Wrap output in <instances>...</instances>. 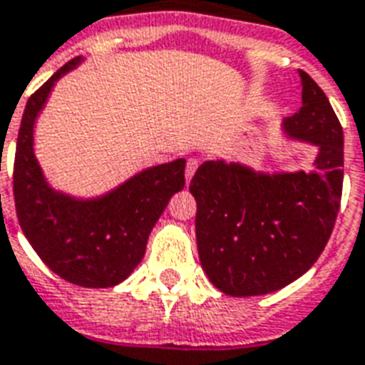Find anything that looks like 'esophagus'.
I'll use <instances>...</instances> for the list:
<instances>
[{"mask_svg":"<svg viewBox=\"0 0 365 365\" xmlns=\"http://www.w3.org/2000/svg\"><path fill=\"white\" fill-rule=\"evenodd\" d=\"M197 166H199V160H197V158H189L187 164H185V182H191V178H193Z\"/></svg>","mask_w":365,"mask_h":365,"instance_id":"34e87169","label":"esophagus"}]
</instances>
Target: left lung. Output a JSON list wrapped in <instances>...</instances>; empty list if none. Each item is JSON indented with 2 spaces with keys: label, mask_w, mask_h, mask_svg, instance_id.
<instances>
[{
  "label": "left lung",
  "mask_w": 365,
  "mask_h": 365,
  "mask_svg": "<svg viewBox=\"0 0 365 365\" xmlns=\"http://www.w3.org/2000/svg\"><path fill=\"white\" fill-rule=\"evenodd\" d=\"M302 107L282 122L285 138L318 149L308 172H262L243 163H202L189 191L197 201V249L214 287L232 297L279 291L318 260L343 193V128L304 71Z\"/></svg>",
  "instance_id": "1"
}]
</instances>
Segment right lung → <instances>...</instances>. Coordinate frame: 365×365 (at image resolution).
<instances>
[{
    "label": "right lung",
    "mask_w": 365,
    "mask_h": 365,
    "mask_svg": "<svg viewBox=\"0 0 365 365\" xmlns=\"http://www.w3.org/2000/svg\"><path fill=\"white\" fill-rule=\"evenodd\" d=\"M68 61L24 107L16 138L13 193L19 224L38 257L68 283L115 287L138 268L149 233L170 197L185 185V158L149 166L96 197H76L47 182L34 153V126L55 83L82 65Z\"/></svg>",
    "instance_id": "obj_1"
}]
</instances>
